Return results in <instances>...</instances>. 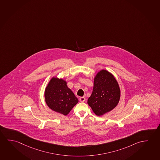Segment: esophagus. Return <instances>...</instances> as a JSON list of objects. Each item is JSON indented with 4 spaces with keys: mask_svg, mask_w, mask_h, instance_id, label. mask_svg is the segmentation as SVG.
Segmentation results:
<instances>
[{
    "mask_svg": "<svg viewBox=\"0 0 160 160\" xmlns=\"http://www.w3.org/2000/svg\"><path fill=\"white\" fill-rule=\"evenodd\" d=\"M85 101H86V98L85 97H82L79 98V101L81 102H84Z\"/></svg>",
    "mask_w": 160,
    "mask_h": 160,
    "instance_id": "esophagus-1",
    "label": "esophagus"
}]
</instances>
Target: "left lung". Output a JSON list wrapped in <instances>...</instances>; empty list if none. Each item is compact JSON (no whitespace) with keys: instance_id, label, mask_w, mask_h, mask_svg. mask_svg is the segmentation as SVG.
I'll list each match as a JSON object with an SVG mask.
<instances>
[{"instance_id":"left-lung-1","label":"left lung","mask_w":160,"mask_h":160,"mask_svg":"<svg viewBox=\"0 0 160 160\" xmlns=\"http://www.w3.org/2000/svg\"><path fill=\"white\" fill-rule=\"evenodd\" d=\"M121 90L114 76L102 69L94 78V86L87 103L94 114L101 116L111 111L119 103Z\"/></svg>"}]
</instances>
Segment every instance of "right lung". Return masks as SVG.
Masks as SVG:
<instances>
[{
    "label": "right lung",
    "mask_w": 160,
    "mask_h": 160,
    "mask_svg": "<svg viewBox=\"0 0 160 160\" xmlns=\"http://www.w3.org/2000/svg\"><path fill=\"white\" fill-rule=\"evenodd\" d=\"M46 104L54 111L66 116L78 103V99L67 86L66 80L53 77L44 91Z\"/></svg>",
    "instance_id": "1"
}]
</instances>
